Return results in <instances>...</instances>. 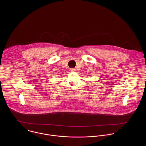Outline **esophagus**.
Masks as SVG:
<instances>
[{"label":"esophagus","mask_w":146,"mask_h":146,"mask_svg":"<svg viewBox=\"0 0 146 146\" xmlns=\"http://www.w3.org/2000/svg\"><path fill=\"white\" fill-rule=\"evenodd\" d=\"M70 71H71V72H74V71H75V69H74V68H71V69H70Z\"/></svg>","instance_id":"1"}]
</instances>
